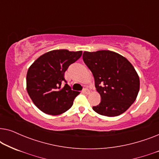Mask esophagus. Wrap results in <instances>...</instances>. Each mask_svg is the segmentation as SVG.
I'll list each match as a JSON object with an SVG mask.
<instances>
[{"mask_svg":"<svg viewBox=\"0 0 159 159\" xmlns=\"http://www.w3.org/2000/svg\"><path fill=\"white\" fill-rule=\"evenodd\" d=\"M82 92L85 93V94H90V90H89L88 88H84L83 90H82Z\"/></svg>","mask_w":159,"mask_h":159,"instance_id":"esophagus-1","label":"esophagus"}]
</instances>
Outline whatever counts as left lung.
Instances as JSON below:
<instances>
[{
    "label": "left lung",
    "instance_id": "1",
    "mask_svg": "<svg viewBox=\"0 0 159 159\" xmlns=\"http://www.w3.org/2000/svg\"><path fill=\"white\" fill-rule=\"evenodd\" d=\"M83 61L92 71L95 85L101 98L93 109L106 116H116L134 103L140 90V79L125 57L111 51H84Z\"/></svg>",
    "mask_w": 159,
    "mask_h": 159
}]
</instances>
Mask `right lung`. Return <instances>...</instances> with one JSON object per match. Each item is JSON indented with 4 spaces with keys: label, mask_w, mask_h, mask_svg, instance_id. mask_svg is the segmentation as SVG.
<instances>
[{
    "label": "right lung",
    "mask_w": 159,
    "mask_h": 159,
    "mask_svg": "<svg viewBox=\"0 0 159 159\" xmlns=\"http://www.w3.org/2000/svg\"><path fill=\"white\" fill-rule=\"evenodd\" d=\"M82 54L81 51L53 50L40 56L28 69L27 93L34 105L45 114L59 115L72 106L80 92L71 90L64 73ZM63 82L66 84L62 88Z\"/></svg>",
    "instance_id": "1"
}]
</instances>
